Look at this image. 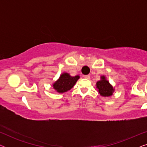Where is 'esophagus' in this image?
<instances>
[{
    "label": "esophagus",
    "mask_w": 147,
    "mask_h": 147,
    "mask_svg": "<svg viewBox=\"0 0 147 147\" xmlns=\"http://www.w3.org/2000/svg\"><path fill=\"white\" fill-rule=\"evenodd\" d=\"M83 77L84 78H86V79H88V80H89L90 78V76H88V75H86V76H84Z\"/></svg>",
    "instance_id": "obj_1"
}]
</instances>
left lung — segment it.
Returning a JSON list of instances; mask_svg holds the SVG:
<instances>
[{"label": "left lung", "mask_w": 147, "mask_h": 147, "mask_svg": "<svg viewBox=\"0 0 147 147\" xmlns=\"http://www.w3.org/2000/svg\"><path fill=\"white\" fill-rule=\"evenodd\" d=\"M102 80L96 83V87L98 92L102 96H110L112 95L114 89L112 86L109 84V82L106 80L104 76H102Z\"/></svg>", "instance_id": "8db88e82"}]
</instances>
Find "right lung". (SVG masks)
Returning <instances> with one entry per match:
<instances>
[{
    "label": "right lung",
    "instance_id": "1",
    "mask_svg": "<svg viewBox=\"0 0 147 147\" xmlns=\"http://www.w3.org/2000/svg\"><path fill=\"white\" fill-rule=\"evenodd\" d=\"M79 78V76L72 77L67 73H64L61 75L59 79L54 83L53 88L59 93H63L73 88Z\"/></svg>",
    "mask_w": 147,
    "mask_h": 147
}]
</instances>
